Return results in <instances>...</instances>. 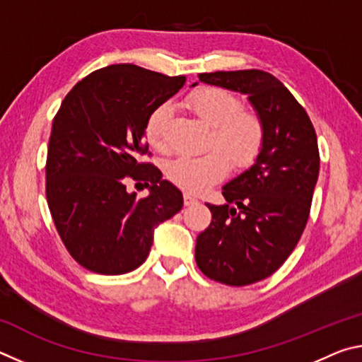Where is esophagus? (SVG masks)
Instances as JSON below:
<instances>
[{"mask_svg": "<svg viewBox=\"0 0 362 362\" xmlns=\"http://www.w3.org/2000/svg\"><path fill=\"white\" fill-rule=\"evenodd\" d=\"M183 204H185V206L198 204V198H194V196L189 194V193H185V194H183Z\"/></svg>", "mask_w": 362, "mask_h": 362, "instance_id": "1", "label": "esophagus"}]
</instances>
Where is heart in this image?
I'll return each mask as SVG.
<instances>
[{
    "label": "heart",
    "instance_id": "heart-1",
    "mask_svg": "<svg viewBox=\"0 0 362 362\" xmlns=\"http://www.w3.org/2000/svg\"><path fill=\"white\" fill-rule=\"evenodd\" d=\"M188 110L212 126L203 156H182L168 164V179L187 193H201L223 179L228 163L238 170L254 166L265 146L267 126L255 110L243 108L241 97L220 86H201L185 97ZM173 121L169 103H159L145 121V139L158 151L168 148Z\"/></svg>",
    "mask_w": 362,
    "mask_h": 362
}]
</instances>
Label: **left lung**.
Masks as SVG:
<instances>
[{
    "instance_id": "obj_1",
    "label": "left lung",
    "mask_w": 362,
    "mask_h": 362,
    "mask_svg": "<svg viewBox=\"0 0 362 362\" xmlns=\"http://www.w3.org/2000/svg\"><path fill=\"white\" fill-rule=\"evenodd\" d=\"M207 84L249 95L267 126L255 164L223 187L226 204H206L211 225L196 238V265L226 286L273 274L296 249L310 217L320 174L317 137L308 113L272 73H199Z\"/></svg>"
}]
</instances>
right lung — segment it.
<instances>
[{
	"mask_svg": "<svg viewBox=\"0 0 362 362\" xmlns=\"http://www.w3.org/2000/svg\"><path fill=\"white\" fill-rule=\"evenodd\" d=\"M185 79L108 65L73 86L54 116L47 206L64 246L89 272L124 274L142 265L155 226L182 209V193L142 156H151L144 140L150 112ZM131 181L148 186L151 194H127Z\"/></svg>",
	"mask_w": 362,
	"mask_h": 362,
	"instance_id": "add662e5",
	"label": "right lung"
}]
</instances>
